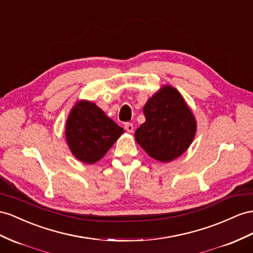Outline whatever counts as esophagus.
I'll use <instances>...</instances> for the list:
<instances>
[{
	"mask_svg": "<svg viewBox=\"0 0 253 253\" xmlns=\"http://www.w3.org/2000/svg\"><path fill=\"white\" fill-rule=\"evenodd\" d=\"M124 128H125V130L126 131H128V132H132L133 131V125H132V123H125V125H124Z\"/></svg>",
	"mask_w": 253,
	"mask_h": 253,
	"instance_id": "34e87169",
	"label": "esophagus"
}]
</instances>
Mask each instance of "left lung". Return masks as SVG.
<instances>
[{"mask_svg":"<svg viewBox=\"0 0 253 253\" xmlns=\"http://www.w3.org/2000/svg\"><path fill=\"white\" fill-rule=\"evenodd\" d=\"M143 113L145 122L134 137L152 158L169 163L185 153L196 134L197 123L175 88H161L147 100Z\"/></svg>","mask_w":253,"mask_h":253,"instance_id":"1","label":"left lung"}]
</instances>
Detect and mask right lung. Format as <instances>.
<instances>
[{
  "instance_id": "add662e5",
  "label": "right lung",
  "mask_w": 253,
  "mask_h": 253,
  "mask_svg": "<svg viewBox=\"0 0 253 253\" xmlns=\"http://www.w3.org/2000/svg\"><path fill=\"white\" fill-rule=\"evenodd\" d=\"M123 132L122 127L89 101L77 103L66 123V140L71 153L88 165L105 156Z\"/></svg>"
}]
</instances>
